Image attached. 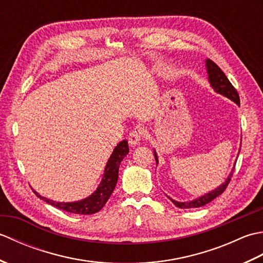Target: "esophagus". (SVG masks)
Here are the masks:
<instances>
[{"mask_svg": "<svg viewBox=\"0 0 263 263\" xmlns=\"http://www.w3.org/2000/svg\"><path fill=\"white\" fill-rule=\"evenodd\" d=\"M142 139V133L139 131V130H133L130 132V135H128V144H130L131 147H136L137 144L140 143Z\"/></svg>", "mask_w": 263, "mask_h": 263, "instance_id": "34e87169", "label": "esophagus"}]
</instances>
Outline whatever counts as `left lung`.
I'll use <instances>...</instances> for the list:
<instances>
[{"label": "left lung", "instance_id": "8db88e82", "mask_svg": "<svg viewBox=\"0 0 263 263\" xmlns=\"http://www.w3.org/2000/svg\"><path fill=\"white\" fill-rule=\"evenodd\" d=\"M205 69H206V73H208V81L210 83L211 88L214 89L217 93L222 95V96H225L226 98L233 100L234 103H236L239 106V96L236 91V89L232 86V83L230 82V80L227 79V77L225 76L224 72L221 71L219 66L212 62L211 60H205ZM239 150H238V154H239ZM154 155H155L156 163H157V165H158V157H157V153H156V150H154ZM234 168H235V165H234V167L230 173V175L227 176L226 181L224 183L220 184V185L216 187L215 190H212V191L201 195V197H199L197 199L191 200V201H186V202H180V201L173 200L170 197H168V199L177 206V208H181V209L199 208V206H202L206 203H209L217 197H219V195L225 191L227 185H228V183H230V181H231V177L233 176Z\"/></svg>", "mask_w": 263, "mask_h": 263}]
</instances>
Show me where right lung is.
Wrapping results in <instances>:
<instances>
[{"label":"right lung","instance_id":"right-lung-1","mask_svg":"<svg viewBox=\"0 0 263 263\" xmlns=\"http://www.w3.org/2000/svg\"><path fill=\"white\" fill-rule=\"evenodd\" d=\"M128 154V146L127 141L123 140L114 148L113 153H111L110 157L107 160V164L105 166L104 175L102 178V182L96 189V191L91 193L89 197L74 201V202H59V201H54L51 199H47L45 197H42L38 194L35 190L33 192L38 198L45 201L48 204L57 206V208L71 212V214L77 215H91L96 214L107 202L110 194L113 193L114 189L116 186L117 178H119V167L123 158Z\"/></svg>","mask_w":263,"mask_h":263}]
</instances>
